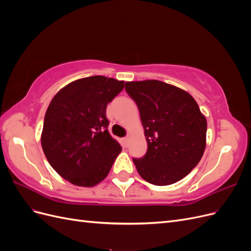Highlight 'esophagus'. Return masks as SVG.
I'll return each instance as SVG.
<instances>
[{
  "label": "esophagus",
  "mask_w": 251,
  "mask_h": 251,
  "mask_svg": "<svg viewBox=\"0 0 251 251\" xmlns=\"http://www.w3.org/2000/svg\"><path fill=\"white\" fill-rule=\"evenodd\" d=\"M124 143H125L126 147L127 146V144H128V136H126V137L124 138Z\"/></svg>",
  "instance_id": "1"
}]
</instances>
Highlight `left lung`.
<instances>
[{"instance_id":"1","label":"left lung","mask_w":251,"mask_h":251,"mask_svg":"<svg viewBox=\"0 0 251 251\" xmlns=\"http://www.w3.org/2000/svg\"><path fill=\"white\" fill-rule=\"evenodd\" d=\"M137 104L148 142L133 158L140 176L154 185H170L191 173L206 146V119L185 91L159 80L126 82Z\"/></svg>"}]
</instances>
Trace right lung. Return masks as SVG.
Masks as SVG:
<instances>
[{"mask_svg":"<svg viewBox=\"0 0 251 251\" xmlns=\"http://www.w3.org/2000/svg\"><path fill=\"white\" fill-rule=\"evenodd\" d=\"M124 86L125 81L96 75L69 83L51 100L42 148L53 170L72 184L100 183L121 151L108 131L105 110Z\"/></svg>","mask_w":251,"mask_h":251,"instance_id":"obj_1","label":"right lung"}]
</instances>
